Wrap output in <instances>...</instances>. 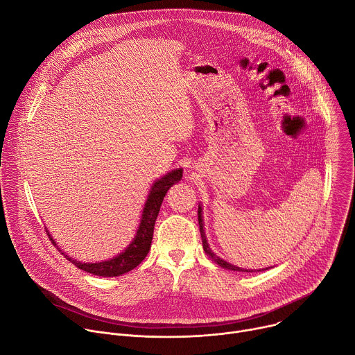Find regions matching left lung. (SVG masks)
<instances>
[{
	"mask_svg": "<svg viewBox=\"0 0 355 355\" xmlns=\"http://www.w3.org/2000/svg\"><path fill=\"white\" fill-rule=\"evenodd\" d=\"M198 222H199V230H200V237H202V244H204V251L207 252V254L222 268L225 270H230V271H239V272H254L252 270H244V268H240V267H236L225 260H222L220 257H218L215 252L211 250L209 244H208V240H207V236H205V230H204V219H202V208L200 205L198 207ZM264 270H268V268H264ZM264 270H257V271H264Z\"/></svg>",
	"mask_w": 355,
	"mask_h": 355,
	"instance_id": "obj_1",
	"label": "left lung"
}]
</instances>
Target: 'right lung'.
Instances as JSON below:
<instances>
[{"mask_svg": "<svg viewBox=\"0 0 355 355\" xmlns=\"http://www.w3.org/2000/svg\"><path fill=\"white\" fill-rule=\"evenodd\" d=\"M181 178H182V168H175V170L167 173L160 180H157L153 184V187L150 188V192L147 195L146 204H144V208L141 212L140 223L136 230V236L133 237L130 244L122 252H119L116 257H112L111 260L101 261V263H81V261H77L76 259H71L70 256H66L63 250H60L58 247L59 251L77 268H80L85 272H89L92 275L119 277L122 274L132 271L144 260V257L147 256V252L150 250L151 240H153L155 223H156L157 215L160 212V207L163 204V199H164L167 191L174 184L181 181ZM46 232H47V236L50 237V240H52V243L55 245H58L56 241L52 239V236L49 234V230H46Z\"/></svg>", "mask_w": 355, "mask_h": 355, "instance_id": "right-lung-1", "label": "right lung"}]
</instances>
